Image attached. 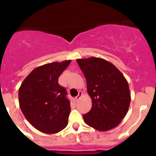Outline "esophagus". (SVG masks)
I'll list each match as a JSON object with an SVG mask.
<instances>
[{"label":"esophagus","mask_w":156,"mask_h":156,"mask_svg":"<svg viewBox=\"0 0 156 156\" xmlns=\"http://www.w3.org/2000/svg\"><path fill=\"white\" fill-rule=\"evenodd\" d=\"M81 96H82V92H78V96H76V98H75V100H76V101H78V100L80 99V97H81Z\"/></svg>","instance_id":"obj_1"}]
</instances>
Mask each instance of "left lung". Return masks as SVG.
<instances>
[{"mask_svg":"<svg viewBox=\"0 0 156 156\" xmlns=\"http://www.w3.org/2000/svg\"><path fill=\"white\" fill-rule=\"evenodd\" d=\"M92 98L91 110L83 114L86 124L100 131L117 127L128 112L130 93L128 81L114 64L101 58L77 59Z\"/></svg>","mask_w":156,"mask_h":156,"instance_id":"1","label":"left lung"}]
</instances>
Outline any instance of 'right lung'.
Returning a JSON list of instances; mask_svg holds the SVG:
<instances>
[{
	"mask_svg": "<svg viewBox=\"0 0 156 156\" xmlns=\"http://www.w3.org/2000/svg\"><path fill=\"white\" fill-rule=\"evenodd\" d=\"M70 62H53L35 68L19 89L23 114L32 126L42 133H56L68 124L70 102L58 79Z\"/></svg>",
	"mask_w": 156,
	"mask_h": 156,
	"instance_id": "right-lung-1",
	"label": "right lung"
}]
</instances>
